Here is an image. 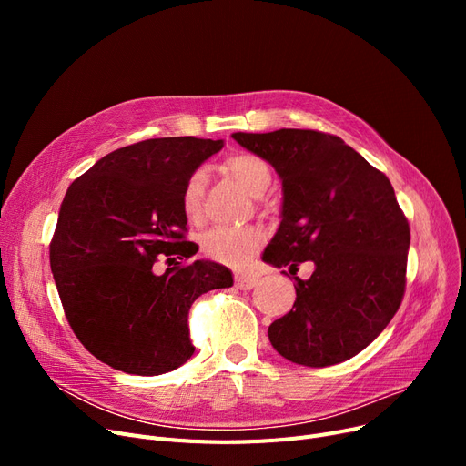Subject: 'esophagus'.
<instances>
[{
	"label": "esophagus",
	"instance_id": "1",
	"mask_svg": "<svg viewBox=\"0 0 466 466\" xmlns=\"http://www.w3.org/2000/svg\"><path fill=\"white\" fill-rule=\"evenodd\" d=\"M258 283V278L251 274H236V289L239 290H249Z\"/></svg>",
	"mask_w": 466,
	"mask_h": 466
}]
</instances>
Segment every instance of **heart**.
I'll use <instances>...</instances> for the list:
<instances>
[{
	"label": "heart",
	"mask_w": 466,
	"mask_h": 466,
	"mask_svg": "<svg viewBox=\"0 0 466 466\" xmlns=\"http://www.w3.org/2000/svg\"><path fill=\"white\" fill-rule=\"evenodd\" d=\"M225 167L253 196H260L272 183L268 164L249 153H236L225 160ZM206 171L192 169L181 187V209L190 223H198L204 213ZM264 243V230L255 225L248 227H213L200 238L202 253L220 264L241 266Z\"/></svg>",
	"instance_id": "1"
}]
</instances>
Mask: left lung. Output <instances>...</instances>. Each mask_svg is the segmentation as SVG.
<instances>
[{
    "label": "left lung",
    "mask_w": 466,
    "mask_h": 466,
    "mask_svg": "<svg viewBox=\"0 0 466 466\" xmlns=\"http://www.w3.org/2000/svg\"><path fill=\"white\" fill-rule=\"evenodd\" d=\"M232 137L270 162L283 185L281 225L262 260L289 272L315 264L309 279L295 278L292 309L268 329L274 350L311 369L355 357L404 297L410 227L393 185L332 134L281 128Z\"/></svg>",
    "instance_id": "obj_1"
}]
</instances>
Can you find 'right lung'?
<instances>
[{"label":"right lung","instance_id":"add662e5","mask_svg":"<svg viewBox=\"0 0 466 466\" xmlns=\"http://www.w3.org/2000/svg\"><path fill=\"white\" fill-rule=\"evenodd\" d=\"M223 139L157 137L122 147L73 181L51 241V270L71 330L111 369L158 376L187 362L192 302L232 287V272L194 260L181 187ZM177 264L158 277L157 255ZM169 266V264H167Z\"/></svg>","mask_w":466,"mask_h":466}]
</instances>
